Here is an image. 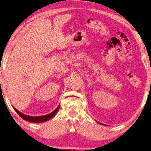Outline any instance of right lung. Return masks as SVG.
<instances>
[{"label":"right lung","instance_id":"add662e5","mask_svg":"<svg viewBox=\"0 0 151 151\" xmlns=\"http://www.w3.org/2000/svg\"><path fill=\"white\" fill-rule=\"evenodd\" d=\"M60 108V105H58V106L57 107V108L52 112L47 115H45V116H27V115H25L23 114L22 113H21L19 111H18L17 109L15 107H13V109L15 110V111L19 114V116L21 117L23 119H25L26 121L28 122H33V123H41V122H45L48 119H51L57 114V112L58 111Z\"/></svg>","mask_w":151,"mask_h":151}]
</instances>
